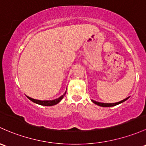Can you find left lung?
<instances>
[{"mask_svg":"<svg viewBox=\"0 0 146 146\" xmlns=\"http://www.w3.org/2000/svg\"><path fill=\"white\" fill-rule=\"evenodd\" d=\"M128 98H126V99H123L122 101H119V102H117V103H114V104H104V103H100V102H96V101H94V100H92V102L94 103V104H96V105L99 106H102V107H111V106H115L117 105V104H121V103L124 102V101H125L127 99H128Z\"/></svg>","mask_w":146,"mask_h":146,"instance_id":"1","label":"left lung"}]
</instances>
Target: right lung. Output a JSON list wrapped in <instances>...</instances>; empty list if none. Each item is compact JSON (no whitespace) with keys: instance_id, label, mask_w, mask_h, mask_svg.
<instances>
[{"instance_id":"obj_1","label":"right lung","mask_w":146,"mask_h":146,"mask_svg":"<svg viewBox=\"0 0 146 146\" xmlns=\"http://www.w3.org/2000/svg\"><path fill=\"white\" fill-rule=\"evenodd\" d=\"M66 92L64 94V95L61 96L59 98H58V99H54V100H52V101H40V100H36V99H31V98L29 97V96H27V97H28L29 99H30L31 101H33V102H34V103H36V104H39V105H42V106H51L56 105V104H58L59 102H60V101H61V99L64 98V96L66 94Z\"/></svg>"}]
</instances>
